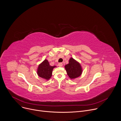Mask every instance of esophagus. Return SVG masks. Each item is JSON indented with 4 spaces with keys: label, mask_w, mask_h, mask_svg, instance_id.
Returning <instances> with one entry per match:
<instances>
[{
    "label": "esophagus",
    "mask_w": 121,
    "mask_h": 121,
    "mask_svg": "<svg viewBox=\"0 0 121 121\" xmlns=\"http://www.w3.org/2000/svg\"><path fill=\"white\" fill-rule=\"evenodd\" d=\"M58 65L59 66H63V63H58Z\"/></svg>",
    "instance_id": "obj_1"
}]
</instances>
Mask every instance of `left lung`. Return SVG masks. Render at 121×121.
Segmentation results:
<instances>
[{
	"label": "left lung",
	"mask_w": 121,
	"mask_h": 121,
	"mask_svg": "<svg viewBox=\"0 0 121 121\" xmlns=\"http://www.w3.org/2000/svg\"><path fill=\"white\" fill-rule=\"evenodd\" d=\"M65 67L68 76L71 79H74L79 77L82 72L80 64L72 57L70 58L69 63L66 65Z\"/></svg>",
	"instance_id": "1"
}]
</instances>
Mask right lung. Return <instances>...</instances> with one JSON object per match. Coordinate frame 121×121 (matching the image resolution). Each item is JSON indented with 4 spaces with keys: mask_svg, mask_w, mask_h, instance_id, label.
I'll return each mask as SVG.
<instances>
[{
    "mask_svg": "<svg viewBox=\"0 0 121 121\" xmlns=\"http://www.w3.org/2000/svg\"><path fill=\"white\" fill-rule=\"evenodd\" d=\"M56 66H51L47 60H44L39 65L37 69L38 75L46 80H49L52 75L53 68Z\"/></svg>",
    "mask_w": 121,
    "mask_h": 121,
    "instance_id": "right-lung-1",
    "label": "right lung"
}]
</instances>
